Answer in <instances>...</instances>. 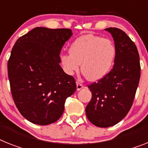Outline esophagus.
<instances>
[{"mask_svg":"<svg viewBox=\"0 0 148 148\" xmlns=\"http://www.w3.org/2000/svg\"><path fill=\"white\" fill-rule=\"evenodd\" d=\"M76 85H77V91H79V90H80V89H82L84 87V85H82L80 82H77Z\"/></svg>","mask_w":148,"mask_h":148,"instance_id":"1","label":"esophagus"}]
</instances>
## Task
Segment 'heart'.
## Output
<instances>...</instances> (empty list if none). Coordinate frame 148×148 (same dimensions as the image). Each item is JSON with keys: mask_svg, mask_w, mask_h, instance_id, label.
<instances>
[{"mask_svg": "<svg viewBox=\"0 0 148 148\" xmlns=\"http://www.w3.org/2000/svg\"><path fill=\"white\" fill-rule=\"evenodd\" d=\"M116 48L110 40L86 34L78 38L70 47V53L60 56L63 69L69 75L80 69L91 81H97L108 74L114 64Z\"/></svg>", "mask_w": 148, "mask_h": 148, "instance_id": "b5f03b06", "label": "heart"}]
</instances>
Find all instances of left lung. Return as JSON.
<instances>
[{
    "label": "left lung",
    "mask_w": 148,
    "mask_h": 148,
    "mask_svg": "<svg viewBox=\"0 0 148 148\" xmlns=\"http://www.w3.org/2000/svg\"><path fill=\"white\" fill-rule=\"evenodd\" d=\"M105 31L114 38V64L105 77L88 86L92 99L86 108L88 120L101 128L114 126L126 116L133 103L141 71L134 42L119 28H108Z\"/></svg>",
    "instance_id": "left-lung-1"
}]
</instances>
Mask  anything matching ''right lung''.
Segmentation results:
<instances>
[{
    "label": "right lung",
    "instance_id": "obj_1",
    "mask_svg": "<svg viewBox=\"0 0 148 148\" xmlns=\"http://www.w3.org/2000/svg\"><path fill=\"white\" fill-rule=\"evenodd\" d=\"M73 34L68 28L37 27L18 38L7 64L11 93L26 120L40 126L56 122L76 91L75 80L60 66L61 49Z\"/></svg>",
    "mask_w": 148,
    "mask_h": 148
}]
</instances>
